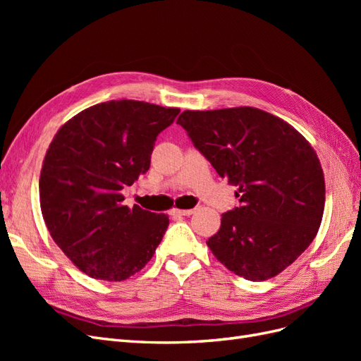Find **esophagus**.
<instances>
[{
    "label": "esophagus",
    "mask_w": 361,
    "mask_h": 361,
    "mask_svg": "<svg viewBox=\"0 0 361 361\" xmlns=\"http://www.w3.org/2000/svg\"><path fill=\"white\" fill-rule=\"evenodd\" d=\"M194 214V209H171L170 215L173 216H190Z\"/></svg>",
    "instance_id": "obj_1"
}]
</instances>
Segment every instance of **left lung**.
Listing matches in <instances>:
<instances>
[{
	"label": "left lung",
	"mask_w": 361,
	"mask_h": 361,
	"mask_svg": "<svg viewBox=\"0 0 361 361\" xmlns=\"http://www.w3.org/2000/svg\"><path fill=\"white\" fill-rule=\"evenodd\" d=\"M180 125L221 178L238 185L239 206L223 214L206 244L236 276H277L314 239L325 182L318 155L285 120L251 106L183 111Z\"/></svg>",
	"instance_id": "left-lung-1"
}]
</instances>
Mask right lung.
<instances>
[{
  "mask_svg": "<svg viewBox=\"0 0 361 361\" xmlns=\"http://www.w3.org/2000/svg\"><path fill=\"white\" fill-rule=\"evenodd\" d=\"M179 108L110 101L72 117L43 159V220L64 255L87 276L122 281L154 256L169 216L123 204L122 190L150 167L157 137Z\"/></svg>",
  "mask_w": 361,
  "mask_h": 361,
  "instance_id": "obj_1",
  "label": "right lung"
}]
</instances>
